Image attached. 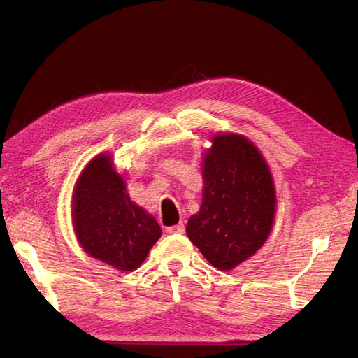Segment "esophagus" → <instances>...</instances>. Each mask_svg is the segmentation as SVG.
<instances>
[{
	"instance_id": "esophagus-1",
	"label": "esophagus",
	"mask_w": 358,
	"mask_h": 358,
	"mask_svg": "<svg viewBox=\"0 0 358 358\" xmlns=\"http://www.w3.org/2000/svg\"><path fill=\"white\" fill-rule=\"evenodd\" d=\"M167 233H170V234H183V233H185V225H183V224L171 225L167 229Z\"/></svg>"
}]
</instances>
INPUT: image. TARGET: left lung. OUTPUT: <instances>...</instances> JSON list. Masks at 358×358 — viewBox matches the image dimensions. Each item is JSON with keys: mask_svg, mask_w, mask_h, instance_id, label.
Returning a JSON list of instances; mask_svg holds the SVG:
<instances>
[{"mask_svg": "<svg viewBox=\"0 0 358 358\" xmlns=\"http://www.w3.org/2000/svg\"><path fill=\"white\" fill-rule=\"evenodd\" d=\"M203 180L201 208L187 234L213 267L230 270L267 241L276 206L273 179L248 138L222 134L212 138Z\"/></svg>", "mask_w": 358, "mask_h": 358, "instance_id": "obj_1", "label": "left lung"}]
</instances>
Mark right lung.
<instances>
[{
  "label": "right lung",
  "instance_id": "1",
  "mask_svg": "<svg viewBox=\"0 0 358 358\" xmlns=\"http://www.w3.org/2000/svg\"><path fill=\"white\" fill-rule=\"evenodd\" d=\"M73 221L85 251L124 272L142 264L161 236L154 216L129 200L106 154L92 159L76 183Z\"/></svg>",
  "mask_w": 358,
  "mask_h": 358
}]
</instances>
